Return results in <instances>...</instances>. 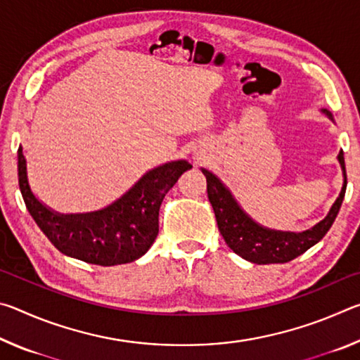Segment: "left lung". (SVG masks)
Masks as SVG:
<instances>
[{
  "instance_id": "left-lung-1",
  "label": "left lung",
  "mask_w": 360,
  "mask_h": 360,
  "mask_svg": "<svg viewBox=\"0 0 360 360\" xmlns=\"http://www.w3.org/2000/svg\"><path fill=\"white\" fill-rule=\"evenodd\" d=\"M322 112L328 117L332 114L327 109H322ZM338 162L343 169L345 182L341 187L340 197L337 202L328 211L326 219H322L319 224H316L313 229L304 230L302 233H294V231H279L270 230L254 222L245 211L236 203L233 195L225 187L217 176L212 174L208 169L202 168L203 174L206 176V188H208V198L211 202L212 210H214L217 227L221 235L224 236L225 243L235 254L240 257L246 259L252 264L266 265V264H284V262L294 260L298 255L319 243L324 235L332 227V224L337 217L338 211L343 203L345 192H346V168H345V157L343 150H340Z\"/></svg>"
}]
</instances>
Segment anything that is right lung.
Wrapping results in <instances>:
<instances>
[{
  "label": "right lung",
  "instance_id": "add662e5",
  "mask_svg": "<svg viewBox=\"0 0 360 360\" xmlns=\"http://www.w3.org/2000/svg\"><path fill=\"white\" fill-rule=\"evenodd\" d=\"M19 186L27 210L60 252L87 264L111 266L141 257L158 233V210L179 176L191 169L186 160L169 162L146 173L129 192L105 210L84 214H60L42 205L28 184L22 146Z\"/></svg>",
  "mask_w": 360,
  "mask_h": 360
}]
</instances>
